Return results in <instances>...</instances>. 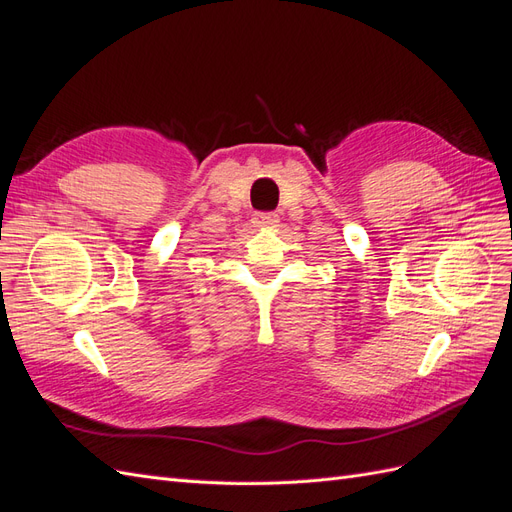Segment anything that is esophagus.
Here are the masks:
<instances>
[{"mask_svg": "<svg viewBox=\"0 0 512 512\" xmlns=\"http://www.w3.org/2000/svg\"><path fill=\"white\" fill-rule=\"evenodd\" d=\"M277 222H280V215H277L275 211H269V213H256L252 224L258 226V228H275Z\"/></svg>", "mask_w": 512, "mask_h": 512, "instance_id": "esophagus-1", "label": "esophagus"}]
</instances>
